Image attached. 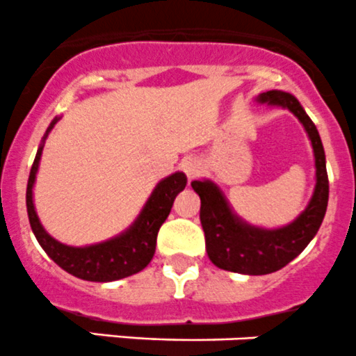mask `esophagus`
Segmentation results:
<instances>
[{
  "label": "esophagus",
  "mask_w": 356,
  "mask_h": 356,
  "mask_svg": "<svg viewBox=\"0 0 356 356\" xmlns=\"http://www.w3.org/2000/svg\"><path fill=\"white\" fill-rule=\"evenodd\" d=\"M181 168H182V172L188 175L189 181H191V179H196L200 174H202V163H200V161L193 156L184 158L181 163Z\"/></svg>",
  "instance_id": "esophagus-1"
}]
</instances>
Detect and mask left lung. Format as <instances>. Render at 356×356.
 Returning <instances> with one entry per match:
<instances>
[{
    "label": "left lung",
    "mask_w": 356,
    "mask_h": 356,
    "mask_svg": "<svg viewBox=\"0 0 356 356\" xmlns=\"http://www.w3.org/2000/svg\"><path fill=\"white\" fill-rule=\"evenodd\" d=\"M257 102L289 109L305 125L315 153L316 186L305 212L285 227L262 229L243 222L233 213L226 198L213 182L193 181L191 186L202 200L200 220L205 231L207 254L220 270L243 275H268L282 270L298 257L320 229L329 202L325 153L318 130L294 95L270 90L257 97Z\"/></svg>",
    "instance_id": "obj_1"
}]
</instances>
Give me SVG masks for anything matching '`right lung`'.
Instances as JSON below:
<instances>
[{
    "instance_id": "right-lung-1",
    "label": "right lung",
    "mask_w": 356,
    "mask_h": 356,
    "mask_svg": "<svg viewBox=\"0 0 356 356\" xmlns=\"http://www.w3.org/2000/svg\"><path fill=\"white\" fill-rule=\"evenodd\" d=\"M55 123H57V118L50 123L44 137L54 129ZM41 151H43V146H40L38 149L29 172L26 205L31 229H33L38 243L50 255L51 261L57 262L62 270L71 273L72 277L88 282H115L143 271L153 259L158 231L170 213L175 196L188 184V177L182 172H175L160 181V184L151 193L149 200L146 202L136 222L120 236L106 240L102 243L88 245V247H69V245L51 238L43 229L36 216V210H34L33 186L38 165H40Z\"/></svg>"
}]
</instances>
